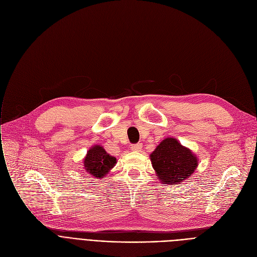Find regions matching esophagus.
Here are the masks:
<instances>
[{
    "mask_svg": "<svg viewBox=\"0 0 257 257\" xmlns=\"http://www.w3.org/2000/svg\"><path fill=\"white\" fill-rule=\"evenodd\" d=\"M143 148V145L141 144V143H139V144H136V145H132L131 146V149L133 150V151H140L141 149Z\"/></svg>",
    "mask_w": 257,
    "mask_h": 257,
    "instance_id": "1",
    "label": "esophagus"
}]
</instances>
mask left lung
I'll return each mask as SVG.
<instances>
[{"label":"left lung","mask_w":257,"mask_h":257,"mask_svg":"<svg viewBox=\"0 0 257 257\" xmlns=\"http://www.w3.org/2000/svg\"><path fill=\"white\" fill-rule=\"evenodd\" d=\"M152 167L164 184H180L198 167L197 156L176 139L167 138L150 155Z\"/></svg>","instance_id":"8db88e82"}]
</instances>
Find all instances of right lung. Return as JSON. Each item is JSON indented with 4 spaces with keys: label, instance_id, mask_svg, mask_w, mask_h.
<instances>
[{
    "label": "right lung",
    "instance_id": "1",
    "mask_svg": "<svg viewBox=\"0 0 257 257\" xmlns=\"http://www.w3.org/2000/svg\"><path fill=\"white\" fill-rule=\"evenodd\" d=\"M84 169L93 177L101 178L116 164V158L108 154L100 145L91 147L83 160Z\"/></svg>",
    "mask_w": 257,
    "mask_h": 257
}]
</instances>
